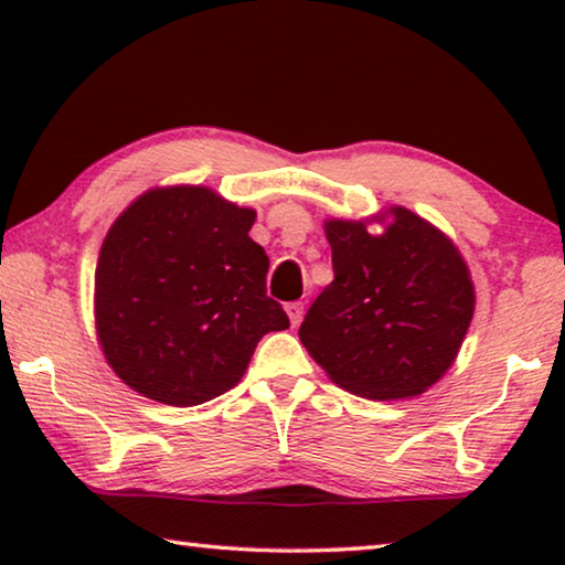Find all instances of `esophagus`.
Returning a JSON list of instances; mask_svg holds the SVG:
<instances>
[{
    "instance_id": "1",
    "label": "esophagus",
    "mask_w": 565,
    "mask_h": 565,
    "mask_svg": "<svg viewBox=\"0 0 565 565\" xmlns=\"http://www.w3.org/2000/svg\"><path fill=\"white\" fill-rule=\"evenodd\" d=\"M286 313H289L291 327H296V323H299V321H301V317H303V303H301V301H291V303H286Z\"/></svg>"
}]
</instances>
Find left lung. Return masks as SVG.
<instances>
[{
  "label": "left lung",
  "mask_w": 565,
  "mask_h": 565,
  "mask_svg": "<svg viewBox=\"0 0 565 565\" xmlns=\"http://www.w3.org/2000/svg\"><path fill=\"white\" fill-rule=\"evenodd\" d=\"M381 234L329 218L333 281L306 311L299 339L333 384L391 401L424 394L461 349L473 281L451 238L404 206ZM384 216H379V222Z\"/></svg>",
  "instance_id": "obj_1"
}]
</instances>
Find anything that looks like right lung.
<instances>
[{
    "label": "right lung",
    "mask_w": 565,
    "mask_h": 565,
    "mask_svg": "<svg viewBox=\"0 0 565 565\" xmlns=\"http://www.w3.org/2000/svg\"><path fill=\"white\" fill-rule=\"evenodd\" d=\"M256 212L206 186L149 189L104 238L94 317L124 384L169 406H199L242 381L264 333L289 329L266 296L269 256Z\"/></svg>",
    "instance_id": "1"
}]
</instances>
